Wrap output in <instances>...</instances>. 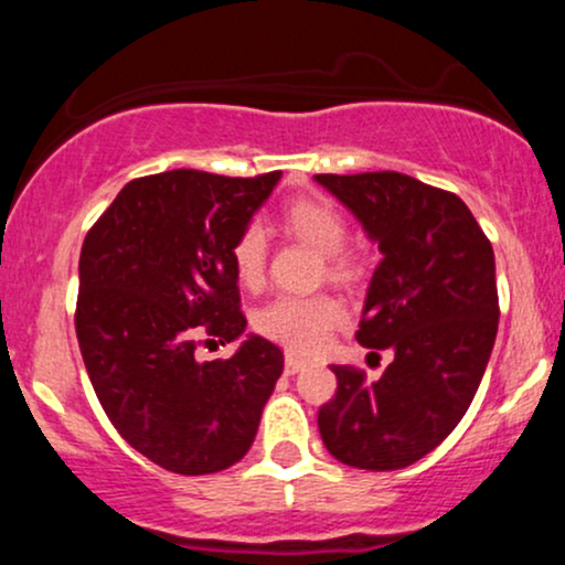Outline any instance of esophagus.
<instances>
[{
    "label": "esophagus",
    "instance_id": "34e87169",
    "mask_svg": "<svg viewBox=\"0 0 565 565\" xmlns=\"http://www.w3.org/2000/svg\"><path fill=\"white\" fill-rule=\"evenodd\" d=\"M302 366H305L302 359H297L295 353H287V361H284V369H287V374H297Z\"/></svg>",
    "mask_w": 565,
    "mask_h": 565
}]
</instances>
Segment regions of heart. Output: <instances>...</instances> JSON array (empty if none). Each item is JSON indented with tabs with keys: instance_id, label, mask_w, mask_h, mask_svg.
<instances>
[{
	"instance_id": "heart-1",
	"label": "heart",
	"mask_w": 565,
	"mask_h": 565,
	"mask_svg": "<svg viewBox=\"0 0 565 565\" xmlns=\"http://www.w3.org/2000/svg\"><path fill=\"white\" fill-rule=\"evenodd\" d=\"M281 223L291 236L302 238L323 252L327 276L334 281H355L361 260L348 246V220L323 199H295L284 206ZM231 263L244 287H257L268 265V236L260 223H246L231 244ZM345 321L342 305L329 295H281L263 305L255 316V329L268 340L281 342L295 353H316Z\"/></svg>"
}]
</instances>
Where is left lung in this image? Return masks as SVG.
Masks as SVG:
<instances>
[{
  "label": "left lung",
  "instance_id": "obj_1",
  "mask_svg": "<svg viewBox=\"0 0 565 565\" xmlns=\"http://www.w3.org/2000/svg\"><path fill=\"white\" fill-rule=\"evenodd\" d=\"M380 244L355 340L393 350L369 382L332 366L319 408L329 454L350 468L401 470L444 440L476 398L499 323L494 249L462 199L401 172L316 174Z\"/></svg>",
  "mask_w": 565,
  "mask_h": 565
}]
</instances>
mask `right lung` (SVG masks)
Segmentation results:
<instances>
[{"mask_svg":"<svg viewBox=\"0 0 565 565\" xmlns=\"http://www.w3.org/2000/svg\"><path fill=\"white\" fill-rule=\"evenodd\" d=\"M278 178H135L84 236L74 323L89 382L119 436L178 476L236 465L284 372L263 337L228 361L193 359L201 337L244 332L231 244Z\"/></svg>","mask_w":565,"mask_h":565,"instance_id":"right-lung-1","label":"right lung"}]
</instances>
